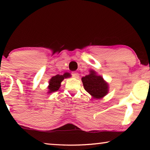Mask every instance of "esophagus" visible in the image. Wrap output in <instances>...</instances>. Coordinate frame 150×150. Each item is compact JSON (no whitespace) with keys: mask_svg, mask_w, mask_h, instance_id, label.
<instances>
[{"mask_svg":"<svg viewBox=\"0 0 150 150\" xmlns=\"http://www.w3.org/2000/svg\"><path fill=\"white\" fill-rule=\"evenodd\" d=\"M72 76L73 77H74L75 79H78L79 77V73L77 72H73L72 73Z\"/></svg>","mask_w":150,"mask_h":150,"instance_id":"1","label":"esophagus"}]
</instances>
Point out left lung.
I'll use <instances>...</instances> for the list:
<instances>
[{
	"mask_svg": "<svg viewBox=\"0 0 150 150\" xmlns=\"http://www.w3.org/2000/svg\"><path fill=\"white\" fill-rule=\"evenodd\" d=\"M85 91L92 96L93 98L101 99L108 93L109 85L101 75L95 71L89 70V74L81 78Z\"/></svg>",
	"mask_w": 150,
	"mask_h": 150,
	"instance_id": "left-lung-1",
	"label": "left lung"
}]
</instances>
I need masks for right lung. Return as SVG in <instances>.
Instances as JSON below:
<instances>
[{
  "mask_svg": "<svg viewBox=\"0 0 150 150\" xmlns=\"http://www.w3.org/2000/svg\"><path fill=\"white\" fill-rule=\"evenodd\" d=\"M71 77V74L69 73H65L63 75H57L54 76L49 81L47 93H52L59 90L61 87V83L64 80V79Z\"/></svg>",
  "mask_w": 150,
  "mask_h": 150,
  "instance_id": "1",
  "label": "right lung"
}]
</instances>
